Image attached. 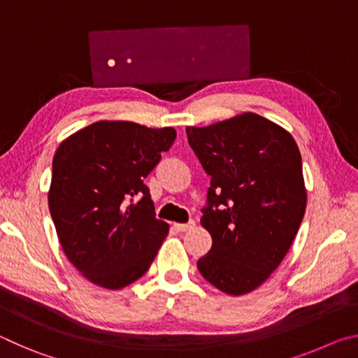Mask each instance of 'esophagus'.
I'll use <instances>...</instances> for the list:
<instances>
[{
    "mask_svg": "<svg viewBox=\"0 0 358 358\" xmlns=\"http://www.w3.org/2000/svg\"><path fill=\"white\" fill-rule=\"evenodd\" d=\"M194 226H196V222L194 221H189L186 224H173V227L178 230V232H186V230H191Z\"/></svg>",
    "mask_w": 358,
    "mask_h": 358,
    "instance_id": "esophagus-1",
    "label": "esophagus"
}]
</instances>
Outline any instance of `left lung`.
<instances>
[{
  "mask_svg": "<svg viewBox=\"0 0 358 358\" xmlns=\"http://www.w3.org/2000/svg\"><path fill=\"white\" fill-rule=\"evenodd\" d=\"M211 180L201 224L213 240L201 275L229 295L252 292L282 262L306 210L294 137L257 113L186 128Z\"/></svg>",
  "mask_w": 358,
  "mask_h": 358,
  "instance_id": "left-lung-1",
  "label": "left lung"
}]
</instances>
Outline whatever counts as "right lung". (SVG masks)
Here are the masks:
<instances>
[{"mask_svg":"<svg viewBox=\"0 0 358 358\" xmlns=\"http://www.w3.org/2000/svg\"><path fill=\"white\" fill-rule=\"evenodd\" d=\"M175 137L173 128L102 120L57 148L48 208L66 257L96 286L117 290L137 281L167 237L143 180ZM137 193L143 199L130 204Z\"/></svg>","mask_w":358,"mask_h":358,"instance_id":"obj_1","label":"right lung"}]
</instances>
